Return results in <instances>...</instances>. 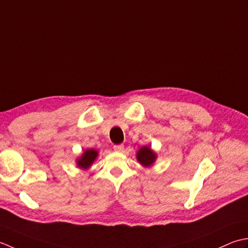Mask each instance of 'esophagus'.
I'll list each match as a JSON object with an SVG mask.
<instances>
[{
    "label": "esophagus",
    "instance_id": "esophagus-1",
    "mask_svg": "<svg viewBox=\"0 0 248 248\" xmlns=\"http://www.w3.org/2000/svg\"><path fill=\"white\" fill-rule=\"evenodd\" d=\"M113 150L117 151V152H122V151L124 150V145L123 144H115L113 146Z\"/></svg>",
    "mask_w": 248,
    "mask_h": 248
}]
</instances>
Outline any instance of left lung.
Segmentation results:
<instances>
[{
	"label": "left lung",
	"instance_id": "8db88e82",
	"mask_svg": "<svg viewBox=\"0 0 248 248\" xmlns=\"http://www.w3.org/2000/svg\"><path fill=\"white\" fill-rule=\"evenodd\" d=\"M137 158L141 165L148 167L154 163L156 155L149 146H143V148H141L139 150V152L137 153Z\"/></svg>",
	"mask_w": 248,
	"mask_h": 248
}]
</instances>
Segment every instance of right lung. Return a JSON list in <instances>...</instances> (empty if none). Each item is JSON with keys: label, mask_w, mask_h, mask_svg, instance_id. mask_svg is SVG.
I'll list each match as a JSON object with an SVG mask.
<instances>
[{"label": "right lung", "mask_w": 248, "mask_h": 248, "mask_svg": "<svg viewBox=\"0 0 248 248\" xmlns=\"http://www.w3.org/2000/svg\"><path fill=\"white\" fill-rule=\"evenodd\" d=\"M97 156V151L95 150H87L84 154L81 156V158L78 159V166L81 167V168L87 169L92 165L94 159Z\"/></svg>", "instance_id": "1"}]
</instances>
